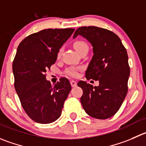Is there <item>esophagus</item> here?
Wrapping results in <instances>:
<instances>
[{"label":"esophagus","instance_id":"obj_1","mask_svg":"<svg viewBox=\"0 0 146 146\" xmlns=\"http://www.w3.org/2000/svg\"><path fill=\"white\" fill-rule=\"evenodd\" d=\"M70 84H71V85H72V87H76V86H77V82L74 81V80H71Z\"/></svg>","mask_w":146,"mask_h":146}]
</instances>
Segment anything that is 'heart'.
<instances>
[{
  "mask_svg": "<svg viewBox=\"0 0 146 146\" xmlns=\"http://www.w3.org/2000/svg\"><path fill=\"white\" fill-rule=\"evenodd\" d=\"M74 46L75 48V49L77 50L78 52H80V51L83 49L84 48H88V45H87V43L84 41H76L74 43ZM62 48H61L59 50L57 54L58 57H60L61 55H62ZM79 71H80V68L76 67V66H70V67L67 68V69L65 70V74L66 75H69L70 77H76L79 75Z\"/></svg>",
  "mask_w": 146,
  "mask_h": 146,
  "instance_id": "b5f03b06",
  "label": "heart"
}]
</instances>
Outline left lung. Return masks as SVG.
<instances>
[{"mask_svg":"<svg viewBox=\"0 0 146 146\" xmlns=\"http://www.w3.org/2000/svg\"><path fill=\"white\" fill-rule=\"evenodd\" d=\"M91 43L93 55L86 71L87 80H99L93 87L84 81L77 84L83 90L82 105L89 115L108 119L118 111L127 92L130 66L127 51L120 38L111 31L97 26H82L74 32Z\"/></svg>","mask_w":146,"mask_h":146,"instance_id":"left-lung-1","label":"left lung"}]
</instances>
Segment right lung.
Masks as SVG:
<instances>
[{
	"mask_svg": "<svg viewBox=\"0 0 146 146\" xmlns=\"http://www.w3.org/2000/svg\"><path fill=\"white\" fill-rule=\"evenodd\" d=\"M74 31L44 29L28 36L18 46L13 62L14 87L26 113L38 123L57 120L71 91L67 79L62 77L51 86L45 73L55 63L58 51Z\"/></svg>",
	"mask_w": 146,
	"mask_h": 146,
	"instance_id": "right-lung-1",
	"label": "right lung"
}]
</instances>
